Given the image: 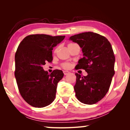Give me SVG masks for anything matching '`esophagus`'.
<instances>
[{
    "instance_id": "1",
    "label": "esophagus",
    "mask_w": 130,
    "mask_h": 130,
    "mask_svg": "<svg viewBox=\"0 0 130 130\" xmlns=\"http://www.w3.org/2000/svg\"><path fill=\"white\" fill-rule=\"evenodd\" d=\"M63 74H64V75H67L68 73H70L69 71H67V70H63Z\"/></svg>"
}]
</instances>
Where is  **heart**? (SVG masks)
<instances>
[{
  "label": "heart",
  "mask_w": 130,
  "mask_h": 130,
  "mask_svg": "<svg viewBox=\"0 0 130 130\" xmlns=\"http://www.w3.org/2000/svg\"><path fill=\"white\" fill-rule=\"evenodd\" d=\"M74 44H76V43H69L68 44V47H69L70 46H72L74 45ZM62 67L63 68H69L70 67V65L69 64V63H62Z\"/></svg>",
  "instance_id": "1"
}]
</instances>
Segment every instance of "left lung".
Wrapping results in <instances>:
<instances>
[{
  "label": "left lung",
  "mask_w": 130,
  "mask_h": 130,
  "mask_svg": "<svg viewBox=\"0 0 130 130\" xmlns=\"http://www.w3.org/2000/svg\"><path fill=\"white\" fill-rule=\"evenodd\" d=\"M70 39L78 44L84 55L76 66V69H84L88 73L87 76L75 73L76 98L84 104H96L108 91L115 74L112 47L105 37L93 32L74 35Z\"/></svg>",
  "instance_id": "obj_1"
}]
</instances>
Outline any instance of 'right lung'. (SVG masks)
Returning a JSON list of instances; mask_svg holds the SVG:
<instances>
[{"label": "right lung", "instance_id": "obj_1", "mask_svg": "<svg viewBox=\"0 0 130 130\" xmlns=\"http://www.w3.org/2000/svg\"><path fill=\"white\" fill-rule=\"evenodd\" d=\"M65 36L31 34L26 37L15 56V76L21 96L36 108L49 105L56 98L57 84L62 78L61 70L50 74L43 69L46 62L53 60L52 50Z\"/></svg>", "mask_w": 130, "mask_h": 130}]
</instances>
